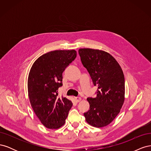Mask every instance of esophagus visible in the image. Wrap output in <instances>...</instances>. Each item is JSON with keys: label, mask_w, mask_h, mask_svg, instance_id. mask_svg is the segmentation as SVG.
I'll use <instances>...</instances> for the list:
<instances>
[{"label": "esophagus", "mask_w": 151, "mask_h": 151, "mask_svg": "<svg viewBox=\"0 0 151 151\" xmlns=\"http://www.w3.org/2000/svg\"><path fill=\"white\" fill-rule=\"evenodd\" d=\"M75 100H76V101L77 103H79V102H80L81 101V98H80V97H76L75 98Z\"/></svg>", "instance_id": "esophagus-1"}]
</instances>
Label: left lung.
<instances>
[{"mask_svg": "<svg viewBox=\"0 0 151 151\" xmlns=\"http://www.w3.org/2000/svg\"><path fill=\"white\" fill-rule=\"evenodd\" d=\"M79 54L88 71L96 96L87 98L89 109L84 113L86 120L95 127L109 125L120 113L125 100V77L119 63L110 54L99 50L81 48Z\"/></svg>", "mask_w": 151, "mask_h": 151, "instance_id": "1", "label": "left lung"}]
</instances>
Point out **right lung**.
Segmentation results:
<instances>
[{
	"label": "right lung",
	"instance_id": "1",
	"mask_svg": "<svg viewBox=\"0 0 151 151\" xmlns=\"http://www.w3.org/2000/svg\"><path fill=\"white\" fill-rule=\"evenodd\" d=\"M77 56L76 50H55L40 57L32 65L28 79L30 103L42 124L50 129L64 125L72 103L59 97L62 73Z\"/></svg>",
	"mask_w": 151,
	"mask_h": 151
}]
</instances>
